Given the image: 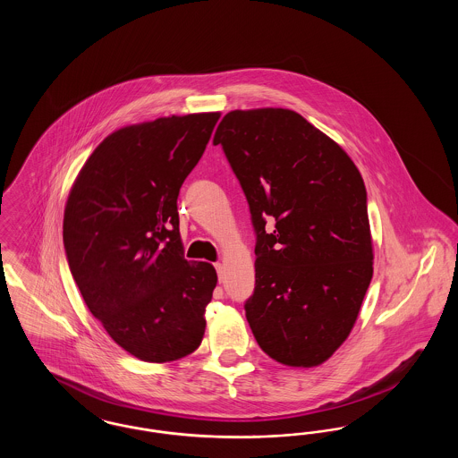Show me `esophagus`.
Listing matches in <instances>:
<instances>
[{"label":"esophagus","mask_w":458,"mask_h":458,"mask_svg":"<svg viewBox=\"0 0 458 458\" xmlns=\"http://www.w3.org/2000/svg\"><path fill=\"white\" fill-rule=\"evenodd\" d=\"M215 267H216V271H218L219 280H221V276H223V264H221V262H216V264H215Z\"/></svg>","instance_id":"obj_1"}]
</instances>
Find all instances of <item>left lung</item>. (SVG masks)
<instances>
[{
  "instance_id": "1",
  "label": "left lung",
  "mask_w": 458,
  "mask_h": 458,
  "mask_svg": "<svg viewBox=\"0 0 458 458\" xmlns=\"http://www.w3.org/2000/svg\"><path fill=\"white\" fill-rule=\"evenodd\" d=\"M213 144L239 178L258 237L249 327L276 362L321 366L349 338L372 278L360 172L292 109L230 111Z\"/></svg>"
}]
</instances>
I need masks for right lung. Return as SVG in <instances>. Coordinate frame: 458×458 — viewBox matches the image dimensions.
Wrapping results in <instances>:
<instances>
[{"label":"right lung","instance_id":"1","mask_svg":"<svg viewBox=\"0 0 458 458\" xmlns=\"http://www.w3.org/2000/svg\"><path fill=\"white\" fill-rule=\"evenodd\" d=\"M218 120L172 114L109 133L66 199L72 276L114 344L144 362L187 357L204 336L218 276L183 258L176 199Z\"/></svg>","mask_w":458,"mask_h":458}]
</instances>
